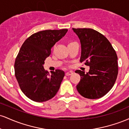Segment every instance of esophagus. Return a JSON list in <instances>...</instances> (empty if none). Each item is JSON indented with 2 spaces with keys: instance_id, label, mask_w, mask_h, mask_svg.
I'll use <instances>...</instances> for the list:
<instances>
[{
  "instance_id": "1",
  "label": "esophagus",
  "mask_w": 129,
  "mask_h": 129,
  "mask_svg": "<svg viewBox=\"0 0 129 129\" xmlns=\"http://www.w3.org/2000/svg\"><path fill=\"white\" fill-rule=\"evenodd\" d=\"M72 74H73V72H72V71H69V72H66V76H70V75H71Z\"/></svg>"
}]
</instances>
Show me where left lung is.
<instances>
[{"instance_id":"left-lung-1","label":"left lung","mask_w":129,"mask_h":129,"mask_svg":"<svg viewBox=\"0 0 129 129\" xmlns=\"http://www.w3.org/2000/svg\"><path fill=\"white\" fill-rule=\"evenodd\" d=\"M81 45V62L90 66L89 72L75 71L81 80L76 86L81 96L98 99L106 94L115 84L118 73V57L109 40L91 28H73Z\"/></svg>"}]
</instances>
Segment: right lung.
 <instances>
[{"mask_svg": "<svg viewBox=\"0 0 129 129\" xmlns=\"http://www.w3.org/2000/svg\"><path fill=\"white\" fill-rule=\"evenodd\" d=\"M67 31L48 29L36 33L25 41L19 50L14 62L15 76L22 92L33 101H47L59 89L64 72L56 70L50 75L43 65L53 45Z\"/></svg>", "mask_w": 129, "mask_h": 129, "instance_id": "obj_1", "label": "right lung"}]
</instances>
